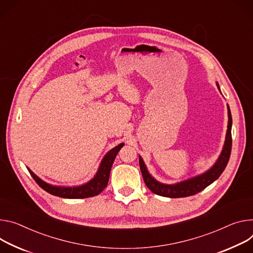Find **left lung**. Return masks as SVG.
<instances>
[{
	"mask_svg": "<svg viewBox=\"0 0 253 253\" xmlns=\"http://www.w3.org/2000/svg\"><path fill=\"white\" fill-rule=\"evenodd\" d=\"M217 86L219 87L218 84H217ZM231 127H232V117H231L230 109H229V106H228V129L226 134V140H225L224 148L217 160V163L214 165L212 169H210L205 173L198 175L196 177L190 178L188 180L181 181L179 183H175V185H164V183H160L157 180H155L147 171L142 158L139 157V166H140V169H141L142 176L146 187L155 195L168 197V198H183V197L193 196L202 192L204 189L210 186L212 182H214L221 175V173L224 171L229 162V158H230V154H231V148H232Z\"/></svg>",
	"mask_w": 253,
	"mask_h": 253,
	"instance_id": "obj_1",
	"label": "left lung"
}]
</instances>
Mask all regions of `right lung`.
<instances>
[{
	"label": "right lung",
	"mask_w": 253,
	"mask_h": 253,
	"mask_svg": "<svg viewBox=\"0 0 253 253\" xmlns=\"http://www.w3.org/2000/svg\"><path fill=\"white\" fill-rule=\"evenodd\" d=\"M124 146V143L119 144L118 146L114 147L111 149L103 158L101 166L99 168V170L95 177L86 182L85 185L80 186V187H55L51 186L49 183L43 181L40 179L37 175H35L29 169V172L34 178V180L38 183V186L42 188L44 191H46L47 193L57 196L60 198H65V199H84V198H89V197H95L99 195L103 190L107 187L108 181H109V176H110V171L112 165L114 163L115 158H116V155L118 154L119 150Z\"/></svg>",
	"instance_id": "1"
}]
</instances>
